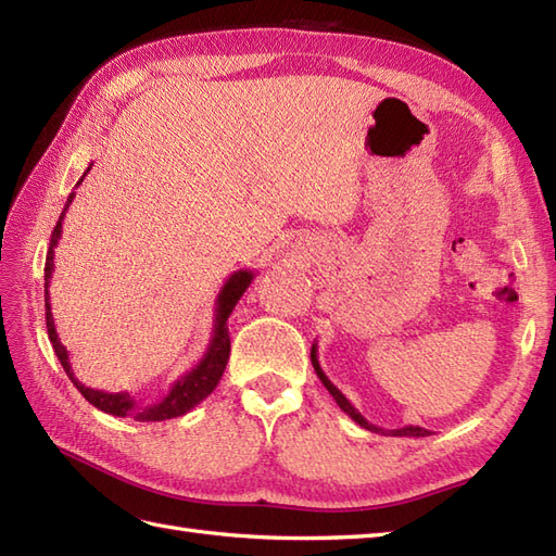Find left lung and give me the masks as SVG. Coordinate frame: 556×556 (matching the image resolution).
<instances>
[{
  "instance_id": "left-lung-1",
  "label": "left lung",
  "mask_w": 556,
  "mask_h": 556,
  "mask_svg": "<svg viewBox=\"0 0 556 556\" xmlns=\"http://www.w3.org/2000/svg\"><path fill=\"white\" fill-rule=\"evenodd\" d=\"M311 361H313V368H315V372H317V377H320V382L327 387V392L334 396V401H337V406L346 413V416L353 420V422H358L361 428H365V430H370V432H380V434H392V437H428L430 434V430H425V428H418V425H406V428H396V430H382V428H377V425H372V422H368L365 420L361 413H358V408L351 404V401L339 392V389L329 382V377L323 372V368H320V361H317V346L313 344V349H311Z\"/></svg>"
}]
</instances>
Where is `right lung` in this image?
Wrapping results in <instances>:
<instances>
[{
	"label": "right lung",
	"mask_w": 556,
	"mask_h": 556,
	"mask_svg": "<svg viewBox=\"0 0 556 556\" xmlns=\"http://www.w3.org/2000/svg\"><path fill=\"white\" fill-rule=\"evenodd\" d=\"M88 172H90V167L86 169V174ZM86 174H83V176H86ZM83 176H80V181H83ZM74 195L76 193H71L66 198V205L62 210V215H59V222H56V227L52 231V239H50V251H47V260H45V320H47V334H50L56 358H59V363H62V368L66 370L68 380L74 382V387L78 389L83 396H86V401H90V404L96 408L110 413V416L134 418V420H140V422H160V420L179 418V416H184V413L191 410L193 406H198L205 396L215 392V387L219 384L224 368H227L229 351H231L227 320H229L231 311L236 308V303H239V299L243 296V291L251 287V281L255 279V271L253 269H239V271H233V275L227 281H224L222 291L217 293L215 327H212V339L207 344L205 356L200 358L195 368L188 370L181 377V380H176L169 389V394L164 396L162 401H157V404L138 406L136 399L128 392L110 394V392H102V389H92V387L80 384L76 380L74 370H71L68 351H66L62 341H59L54 317H52V305H50V279H52V271H54V248H56L59 239H62V222H64V215H66V210L71 205V200H74Z\"/></svg>",
	"instance_id": "obj_1"
}]
</instances>
